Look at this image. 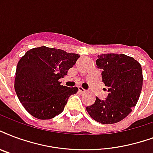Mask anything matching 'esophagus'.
I'll list each match as a JSON object with an SVG mask.
<instances>
[{"instance_id":"1","label":"esophagus","mask_w":153,"mask_h":153,"mask_svg":"<svg viewBox=\"0 0 153 153\" xmlns=\"http://www.w3.org/2000/svg\"><path fill=\"white\" fill-rule=\"evenodd\" d=\"M79 91L81 92V93H86V92H87V91L83 89V88H82V87H79Z\"/></svg>"}]
</instances>
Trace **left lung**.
Segmentation results:
<instances>
[{"label":"left lung","mask_w":153,"mask_h":153,"mask_svg":"<svg viewBox=\"0 0 153 153\" xmlns=\"http://www.w3.org/2000/svg\"><path fill=\"white\" fill-rule=\"evenodd\" d=\"M96 66L102 71V82L108 95L104 100L95 98L87 111L99 123H117L128 116L138 102L143 85L141 65L123 53H106L98 55Z\"/></svg>","instance_id":"8db88e82"}]
</instances>
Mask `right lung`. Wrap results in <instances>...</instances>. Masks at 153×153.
<instances>
[{
  "label": "right lung",
  "mask_w": 153,
  "mask_h": 153,
  "mask_svg": "<svg viewBox=\"0 0 153 153\" xmlns=\"http://www.w3.org/2000/svg\"><path fill=\"white\" fill-rule=\"evenodd\" d=\"M80 56L60 49L41 46L30 50L18 62L15 91L25 110L39 120H49L63 111L69 97L78 87L62 86Z\"/></svg>",
  "instance_id": "right-lung-1"
}]
</instances>
